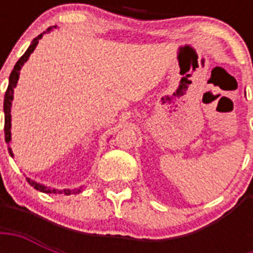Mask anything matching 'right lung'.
I'll return each instance as SVG.
<instances>
[{"label": "right lung", "mask_w": 253, "mask_h": 253, "mask_svg": "<svg viewBox=\"0 0 253 253\" xmlns=\"http://www.w3.org/2000/svg\"><path fill=\"white\" fill-rule=\"evenodd\" d=\"M53 27H56V26H53ZM52 30V27H48V29L45 30V31H43V33L41 34V35H38L35 39H34L33 42H31V44H30V47L27 48V51H26L25 53H23V56L19 59V60L17 61V64L14 65V69L11 71V73H10V77H9V85H7V89H6V93H5V99H3V111H5V142L6 143H10V140H11V132H10V128H11V123H10V121H11V115H10V109H11V101H13V93H14V87L17 86V83H18V79H19V72H21L22 67H23V64H25L26 61L29 60L30 55L34 52V49L37 48L38 43H39V39H41L42 37H43V34L45 33H49ZM9 154L13 156V152H11V148H9ZM27 182H29L31 186H34V188L37 189V190H39V192H43V193H64V194H71V193H79L81 190L80 189H75V190H69V189H65V190H57V189H51V188H47V186H44V185L42 184H38V182H35V181L30 180V178H27Z\"/></svg>", "instance_id": "add662e5"}]
</instances>
